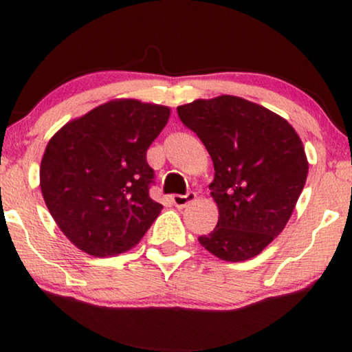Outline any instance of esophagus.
<instances>
[{
	"label": "esophagus",
	"instance_id": "34e87169",
	"mask_svg": "<svg viewBox=\"0 0 352 352\" xmlns=\"http://www.w3.org/2000/svg\"><path fill=\"white\" fill-rule=\"evenodd\" d=\"M197 199L195 192H189V194L186 195H173V204H175V206H177V208H186L187 205H190L192 201H194Z\"/></svg>",
	"mask_w": 352,
	"mask_h": 352
}]
</instances>
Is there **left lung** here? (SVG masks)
<instances>
[{
    "instance_id": "8db88e82",
    "label": "left lung",
    "mask_w": 352,
    "mask_h": 352,
    "mask_svg": "<svg viewBox=\"0 0 352 352\" xmlns=\"http://www.w3.org/2000/svg\"><path fill=\"white\" fill-rule=\"evenodd\" d=\"M177 115L214 166L219 218L200 245L223 261L254 258L285 228L305 187L309 163L300 136L280 115L237 96L197 99Z\"/></svg>"
}]
</instances>
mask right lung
I'll return each mask as SVG.
<instances>
[{"label": "right lung", "instance_id": "add662e5", "mask_svg": "<svg viewBox=\"0 0 352 352\" xmlns=\"http://www.w3.org/2000/svg\"><path fill=\"white\" fill-rule=\"evenodd\" d=\"M171 109L113 99L65 123L47 142L40 166L43 199L67 239L91 256L136 247L162 211L148 186L147 148Z\"/></svg>", "mask_w": 352, "mask_h": 352}]
</instances>
